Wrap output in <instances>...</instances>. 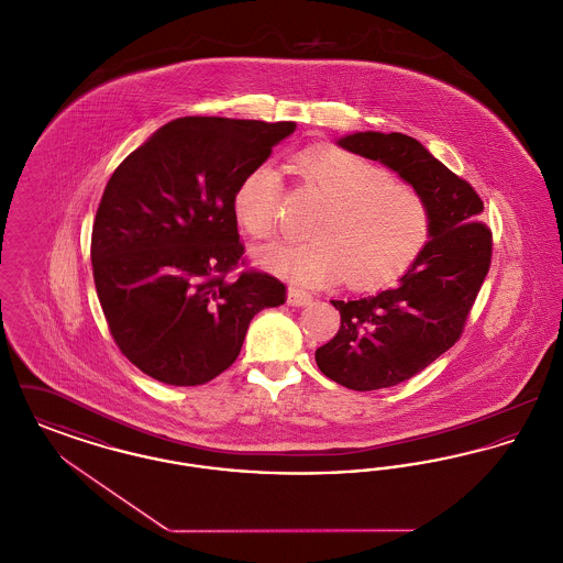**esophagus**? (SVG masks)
<instances>
[{"instance_id":"esophagus-1","label":"esophagus","mask_w":563,"mask_h":563,"mask_svg":"<svg viewBox=\"0 0 563 563\" xmlns=\"http://www.w3.org/2000/svg\"><path fill=\"white\" fill-rule=\"evenodd\" d=\"M287 301L291 303V306H308V303H312V295L308 294V291H303V289H297V287H289V294H287Z\"/></svg>"}]
</instances>
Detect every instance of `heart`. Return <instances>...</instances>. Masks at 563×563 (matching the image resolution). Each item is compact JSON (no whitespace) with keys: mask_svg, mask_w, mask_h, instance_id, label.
<instances>
[{"mask_svg":"<svg viewBox=\"0 0 563 563\" xmlns=\"http://www.w3.org/2000/svg\"><path fill=\"white\" fill-rule=\"evenodd\" d=\"M297 170L327 202L310 225L312 241L274 244L260 260L301 285L340 280L367 291L401 278L422 253L430 234L424 196L393 181L379 164L338 147H310ZM283 179L274 164L253 166L239 184L232 209L246 234L272 239L280 228Z\"/></svg>","mask_w":563,"mask_h":563,"instance_id":"heart-1","label":"heart"}]
</instances>
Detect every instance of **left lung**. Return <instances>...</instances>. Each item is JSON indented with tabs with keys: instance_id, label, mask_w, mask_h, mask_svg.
I'll return each mask as SVG.
<instances>
[{
	"instance_id": "8db88e82",
	"label": "left lung",
	"mask_w": 563,
	"mask_h": 563,
	"mask_svg": "<svg viewBox=\"0 0 563 563\" xmlns=\"http://www.w3.org/2000/svg\"><path fill=\"white\" fill-rule=\"evenodd\" d=\"M344 150L397 170L430 211V241L397 287L333 299L340 331L317 350V365L350 390H379L420 374L460 340L492 264V230L475 188L430 156L413 136L354 133Z\"/></svg>"
}]
</instances>
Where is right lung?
<instances>
[{
  "label": "right lung",
  "mask_w": 563,
  "mask_h": 563,
  "mask_svg": "<svg viewBox=\"0 0 563 563\" xmlns=\"http://www.w3.org/2000/svg\"><path fill=\"white\" fill-rule=\"evenodd\" d=\"M294 122L189 115L164 124L113 170L90 260L109 333L143 374L198 386L241 354L249 322L287 287L244 268L232 198Z\"/></svg>",
  "instance_id": "add662e5"
}]
</instances>
